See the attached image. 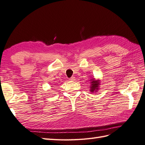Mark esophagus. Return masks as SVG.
<instances>
[{
    "instance_id": "1",
    "label": "esophagus",
    "mask_w": 145,
    "mask_h": 145,
    "mask_svg": "<svg viewBox=\"0 0 145 145\" xmlns=\"http://www.w3.org/2000/svg\"><path fill=\"white\" fill-rule=\"evenodd\" d=\"M69 80H70V81H75V78L72 76V77L69 78Z\"/></svg>"
}]
</instances>
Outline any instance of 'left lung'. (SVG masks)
<instances>
[{
  "label": "left lung",
  "mask_w": 145,
  "mask_h": 145,
  "mask_svg": "<svg viewBox=\"0 0 145 145\" xmlns=\"http://www.w3.org/2000/svg\"><path fill=\"white\" fill-rule=\"evenodd\" d=\"M90 82V92H93L94 91L97 92V90L99 89V86H100V81L99 80H95V78H93V79L91 80Z\"/></svg>",
  "instance_id": "8db88e82"
}]
</instances>
